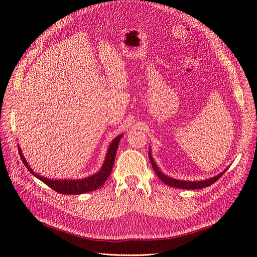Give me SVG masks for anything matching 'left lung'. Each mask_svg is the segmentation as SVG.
I'll list each match as a JSON object with an SVG mask.
<instances>
[{"instance_id":"8db88e82","label":"left lung","mask_w":257,"mask_h":257,"mask_svg":"<svg viewBox=\"0 0 257 257\" xmlns=\"http://www.w3.org/2000/svg\"><path fill=\"white\" fill-rule=\"evenodd\" d=\"M149 159H150V162H151V164H152V167H153V169H154L155 174H157V175L159 176V178L161 179V180H162L163 182H164L165 184L173 186V188H178V189L196 190V189L206 188V186L211 185V184L214 183L216 180H219V179L223 176V174H224L225 172H226V169H225L223 173L219 174V175L213 177V178L207 179V180H200V181H181V180H177V179L170 178V177H168V176L163 174V173L161 172V170L159 169L158 165H155L154 160H153L152 155H151V152H149Z\"/></svg>"}]
</instances>
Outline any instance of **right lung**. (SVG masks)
<instances>
[{"instance_id":"obj_1","label":"right lung","mask_w":257,"mask_h":257,"mask_svg":"<svg viewBox=\"0 0 257 257\" xmlns=\"http://www.w3.org/2000/svg\"><path fill=\"white\" fill-rule=\"evenodd\" d=\"M121 138H122V134L116 136L111 142L109 148H108L104 164L98 173L92 175L88 178L76 179V180H53V179H48L35 174L32 170V168H30L26 159L23 158V154L21 152L19 146H18V151L23 164H25L26 167L29 169V172L33 176H35L37 179H40L41 181L50 186L52 190L61 194H67V195H78V194H83V193L97 190L105 183L107 178L109 177L112 170L116 149H118L119 142L121 141Z\"/></svg>"}]
</instances>
